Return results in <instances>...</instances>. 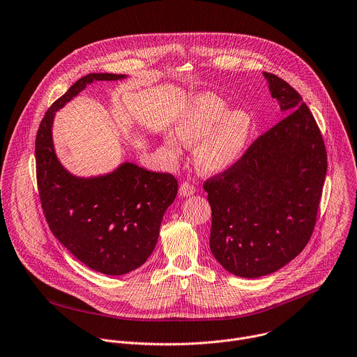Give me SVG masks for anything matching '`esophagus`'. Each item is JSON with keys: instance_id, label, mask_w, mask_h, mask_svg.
Here are the masks:
<instances>
[{"instance_id": "34e87169", "label": "esophagus", "mask_w": 357, "mask_h": 357, "mask_svg": "<svg viewBox=\"0 0 357 357\" xmlns=\"http://www.w3.org/2000/svg\"><path fill=\"white\" fill-rule=\"evenodd\" d=\"M195 186L190 183V182H183V183H181V186H179V193H181V196H190V195H193L195 193Z\"/></svg>"}]
</instances>
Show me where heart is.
Wrapping results in <instances>:
<instances>
[{
    "mask_svg": "<svg viewBox=\"0 0 357 357\" xmlns=\"http://www.w3.org/2000/svg\"><path fill=\"white\" fill-rule=\"evenodd\" d=\"M254 132V119L244 109L229 105L213 92L196 95L176 121V133L164 136L165 146L179 154L183 146L195 149V164L204 174L232 167L247 151Z\"/></svg>",
    "mask_w": 357,
    "mask_h": 357,
    "instance_id": "obj_1",
    "label": "heart"
}]
</instances>
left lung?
I'll return each instance as SVG.
<instances>
[{"label": "left lung", "instance_id": "8db88e82", "mask_svg": "<svg viewBox=\"0 0 357 357\" xmlns=\"http://www.w3.org/2000/svg\"><path fill=\"white\" fill-rule=\"evenodd\" d=\"M264 75L287 116L203 183L211 254L225 271L247 279L279 271L305 248L328 165L322 135L300 93L278 75Z\"/></svg>", "mask_w": 357, "mask_h": 357}]
</instances>
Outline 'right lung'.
Returning a JSON list of instances; mask_svg holds the SVG:
<instances>
[{
  "label": "right lung",
  "instance_id": "add662e5",
  "mask_svg": "<svg viewBox=\"0 0 357 357\" xmlns=\"http://www.w3.org/2000/svg\"><path fill=\"white\" fill-rule=\"evenodd\" d=\"M125 77L92 73L79 78L47 109L35 143L38 189L49 228L78 261L110 276L140 268L153 254L178 181L132 162L102 176H74L57 160L52 126L54 112L88 84Z\"/></svg>",
  "mask_w": 357,
  "mask_h": 357
}]
</instances>
